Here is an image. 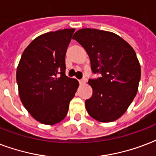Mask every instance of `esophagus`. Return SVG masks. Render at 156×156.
<instances>
[{"mask_svg":"<svg viewBox=\"0 0 156 156\" xmlns=\"http://www.w3.org/2000/svg\"><path fill=\"white\" fill-rule=\"evenodd\" d=\"M85 83H86L85 79H82V80H79V84H80L81 86L84 85V84H85Z\"/></svg>","mask_w":156,"mask_h":156,"instance_id":"1","label":"esophagus"}]
</instances>
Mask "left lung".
Returning <instances> with one entry per match:
<instances>
[{
  "instance_id": "obj_1",
  "label": "left lung",
  "mask_w": 156,
  "mask_h": 156,
  "mask_svg": "<svg viewBox=\"0 0 156 156\" xmlns=\"http://www.w3.org/2000/svg\"><path fill=\"white\" fill-rule=\"evenodd\" d=\"M100 78L89 79L92 96L86 100L88 114L100 122H112L126 112L138 92L141 66L133 48L110 31L83 28L74 33Z\"/></svg>"
}]
</instances>
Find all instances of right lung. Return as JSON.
Returning <instances> with one entry per match:
<instances>
[{"mask_svg": "<svg viewBox=\"0 0 156 156\" xmlns=\"http://www.w3.org/2000/svg\"><path fill=\"white\" fill-rule=\"evenodd\" d=\"M75 29L38 36L26 48L16 79L20 100L33 118L55 125L67 115L79 83L66 75V53Z\"/></svg>", "mask_w": 156, "mask_h": 156, "instance_id": "obj_1", "label": "right lung"}]
</instances>
